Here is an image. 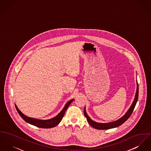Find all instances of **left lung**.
<instances>
[{"label": "left lung", "mask_w": 151, "mask_h": 151, "mask_svg": "<svg viewBox=\"0 0 151 151\" xmlns=\"http://www.w3.org/2000/svg\"><path fill=\"white\" fill-rule=\"evenodd\" d=\"M138 96H139V85H138V83L137 82V90H136V92L135 98H134L132 106H131L130 108L129 109V110L127 111V112L122 118H120V119L116 120L115 122H114L108 123H96V122L93 121L92 120H91L88 116L87 115V114L86 113V108H84V114L85 117L87 118V120L89 124H90L92 127H93L96 129L103 130V129H108L115 128V127H119V126L121 125L122 124H123L124 122L126 120H127V119L131 116V114L133 112L135 106L136 104L137 101L138 100Z\"/></svg>", "instance_id": "1"}]
</instances>
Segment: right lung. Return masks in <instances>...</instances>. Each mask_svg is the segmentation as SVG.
Listing matches in <instances>:
<instances>
[{"instance_id": "add662e5", "label": "right lung", "mask_w": 151, "mask_h": 151, "mask_svg": "<svg viewBox=\"0 0 151 151\" xmlns=\"http://www.w3.org/2000/svg\"><path fill=\"white\" fill-rule=\"evenodd\" d=\"M73 100L74 99H72L70 101H69L65 104V106L63 109L62 111L56 116H55V117H53L51 119L45 120L36 119L28 117L24 115L23 114H22V112H20V111L18 109V107L16 105H15V106L16 109H17L19 115L21 117L28 123L32 124L33 125H35L36 127H39V128H52V127H55L56 125H57L60 122V121L62 120V119H63V117L64 115V114L65 112L66 109H67V108L71 104V103L73 101Z\"/></svg>"}]
</instances>
